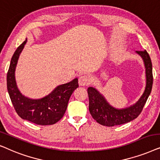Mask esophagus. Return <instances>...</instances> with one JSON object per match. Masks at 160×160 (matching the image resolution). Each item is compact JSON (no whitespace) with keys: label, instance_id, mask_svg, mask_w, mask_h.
Returning a JSON list of instances; mask_svg holds the SVG:
<instances>
[{"label":"esophagus","instance_id":"34e87169","mask_svg":"<svg viewBox=\"0 0 160 160\" xmlns=\"http://www.w3.org/2000/svg\"><path fill=\"white\" fill-rule=\"evenodd\" d=\"M78 82L80 86H87V85L90 83V80H89L88 77L86 74H82V75L79 77Z\"/></svg>","mask_w":160,"mask_h":160}]
</instances>
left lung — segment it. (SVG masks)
I'll list each match as a JSON object with an SVG mask.
<instances>
[{
	"label": "left lung",
	"mask_w": 160,
	"mask_h": 160,
	"mask_svg": "<svg viewBox=\"0 0 160 160\" xmlns=\"http://www.w3.org/2000/svg\"><path fill=\"white\" fill-rule=\"evenodd\" d=\"M136 52L143 59L146 75V89L137 103L124 109H116L108 103L97 89L93 87H89L88 88L89 111L93 118L103 126L113 127L134 120L142 112L148 96L150 95L153 84L152 61L146 50L136 51Z\"/></svg>",
	"instance_id": "left-lung-1"
}]
</instances>
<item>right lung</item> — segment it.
I'll return each instance as SVG.
<instances>
[{
  "label": "right lung",
  "mask_w": 160,
  "mask_h": 160,
  "mask_svg": "<svg viewBox=\"0 0 160 160\" xmlns=\"http://www.w3.org/2000/svg\"><path fill=\"white\" fill-rule=\"evenodd\" d=\"M27 39L14 52L7 72V89L11 101L18 116L38 125H52L64 115L68 102L73 91L78 88V78L61 85L47 97L40 99H31L21 94L17 86L14 72L20 52Z\"/></svg>",
  "instance_id": "obj_1"
}]
</instances>
